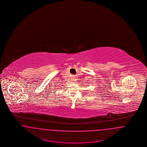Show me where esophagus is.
<instances>
[{"label": "esophagus", "instance_id": "esophagus-1", "mask_svg": "<svg viewBox=\"0 0 147 147\" xmlns=\"http://www.w3.org/2000/svg\"><path fill=\"white\" fill-rule=\"evenodd\" d=\"M76 78H77V77H76V76H73V80H74L75 81V80H76Z\"/></svg>", "mask_w": 147, "mask_h": 147}]
</instances>
